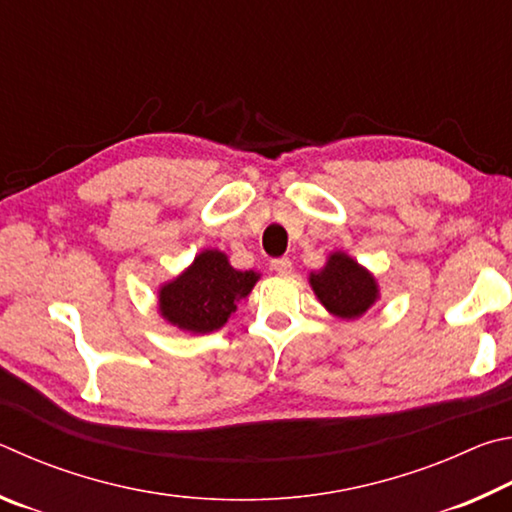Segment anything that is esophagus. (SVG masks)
<instances>
[{
  "instance_id": "obj_1",
  "label": "esophagus",
  "mask_w": 512,
  "mask_h": 512,
  "mask_svg": "<svg viewBox=\"0 0 512 512\" xmlns=\"http://www.w3.org/2000/svg\"><path fill=\"white\" fill-rule=\"evenodd\" d=\"M272 270L276 274H290L292 272V261L288 256H281V258H272Z\"/></svg>"
}]
</instances>
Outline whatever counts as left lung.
Returning a JSON list of instances; mask_svg holds the SVG:
<instances>
[{
  "label": "left lung",
  "mask_w": 512,
  "mask_h": 512,
  "mask_svg": "<svg viewBox=\"0 0 512 512\" xmlns=\"http://www.w3.org/2000/svg\"><path fill=\"white\" fill-rule=\"evenodd\" d=\"M310 285L319 301L342 319L362 317L378 299L373 276L342 251L328 258L324 270L310 274Z\"/></svg>",
  "instance_id": "left-lung-1"
}]
</instances>
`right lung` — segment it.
I'll use <instances>...</instances> for the list:
<instances>
[{
	"label": "right lung",
	"mask_w": 512,
	"mask_h": 512,
	"mask_svg": "<svg viewBox=\"0 0 512 512\" xmlns=\"http://www.w3.org/2000/svg\"><path fill=\"white\" fill-rule=\"evenodd\" d=\"M256 281V272L233 270L222 251L206 249L182 276L159 290V310L177 328L213 333L227 324L236 301L247 297Z\"/></svg>",
	"instance_id": "obj_1"
}]
</instances>
